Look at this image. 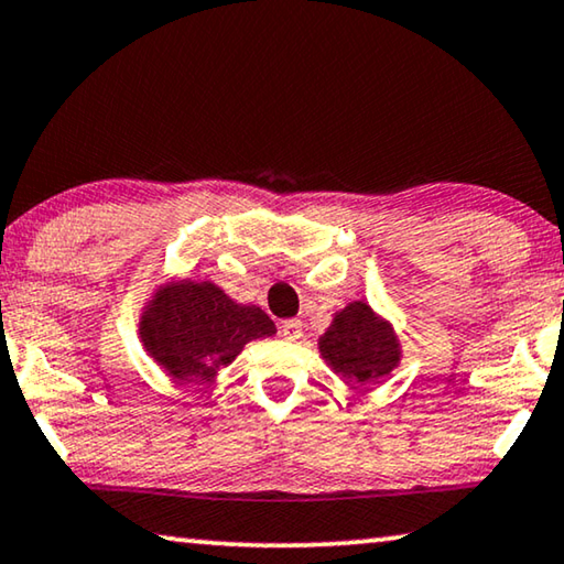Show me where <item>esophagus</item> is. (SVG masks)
Returning <instances> with one entry per match:
<instances>
[{"mask_svg":"<svg viewBox=\"0 0 564 564\" xmlns=\"http://www.w3.org/2000/svg\"><path fill=\"white\" fill-rule=\"evenodd\" d=\"M280 333H282L284 340H290V343L300 340V337H302V323H300V319H284V323L280 325Z\"/></svg>","mask_w":564,"mask_h":564,"instance_id":"obj_1","label":"esophagus"}]
</instances>
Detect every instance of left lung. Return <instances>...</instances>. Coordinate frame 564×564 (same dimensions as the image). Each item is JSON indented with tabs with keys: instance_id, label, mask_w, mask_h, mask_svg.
<instances>
[{
	"instance_id": "left-lung-1",
	"label": "left lung",
	"mask_w": 564,
	"mask_h": 564,
	"mask_svg": "<svg viewBox=\"0 0 564 564\" xmlns=\"http://www.w3.org/2000/svg\"><path fill=\"white\" fill-rule=\"evenodd\" d=\"M317 350L348 388L378 383L401 366L403 343L391 319L378 315L366 300H352L333 315L319 335Z\"/></svg>"
}]
</instances>
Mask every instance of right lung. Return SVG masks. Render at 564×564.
<instances>
[{
    "mask_svg": "<svg viewBox=\"0 0 564 564\" xmlns=\"http://www.w3.org/2000/svg\"><path fill=\"white\" fill-rule=\"evenodd\" d=\"M276 335L270 315L231 300L219 284L169 276L143 302L138 337L176 383H212L247 343Z\"/></svg>",
    "mask_w": 564,
    "mask_h": 564,
    "instance_id": "obj_1",
    "label": "right lung"
}]
</instances>
